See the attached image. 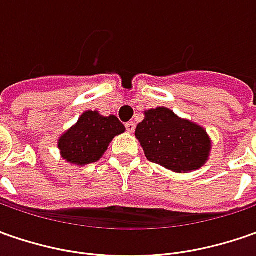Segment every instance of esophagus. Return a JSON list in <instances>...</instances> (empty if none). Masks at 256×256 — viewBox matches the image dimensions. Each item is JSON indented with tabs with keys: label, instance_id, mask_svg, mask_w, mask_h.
<instances>
[{
	"label": "esophagus",
	"instance_id": "obj_1",
	"mask_svg": "<svg viewBox=\"0 0 256 256\" xmlns=\"http://www.w3.org/2000/svg\"><path fill=\"white\" fill-rule=\"evenodd\" d=\"M125 128H126V131L130 134H132L135 131V122H126L125 124Z\"/></svg>",
	"mask_w": 256,
	"mask_h": 256
}]
</instances>
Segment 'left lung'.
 Instances as JSON below:
<instances>
[{"label": "left lung", "instance_id": "1", "mask_svg": "<svg viewBox=\"0 0 256 256\" xmlns=\"http://www.w3.org/2000/svg\"><path fill=\"white\" fill-rule=\"evenodd\" d=\"M135 136L148 161L175 172L198 170L206 162L211 150L210 136L204 128L178 118L164 106L145 112Z\"/></svg>", "mask_w": 256, "mask_h": 256}]
</instances>
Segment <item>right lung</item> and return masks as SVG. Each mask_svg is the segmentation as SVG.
I'll return each instance as SVG.
<instances>
[{
	"mask_svg": "<svg viewBox=\"0 0 256 256\" xmlns=\"http://www.w3.org/2000/svg\"><path fill=\"white\" fill-rule=\"evenodd\" d=\"M125 131L116 116H102L95 111H86L78 122L60 138L58 148L65 161L88 165L98 161L114 136Z\"/></svg>",
	"mask_w": 256,
	"mask_h": 256,
	"instance_id": "1",
	"label": "right lung"
}]
</instances>
